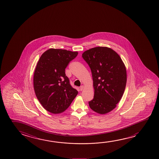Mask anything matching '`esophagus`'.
Instances as JSON below:
<instances>
[{"instance_id":"obj_1","label":"esophagus","mask_w":159,"mask_h":159,"mask_svg":"<svg viewBox=\"0 0 159 159\" xmlns=\"http://www.w3.org/2000/svg\"><path fill=\"white\" fill-rule=\"evenodd\" d=\"M84 88V87L83 85H82V86H81L80 87V90L81 91H82L83 90Z\"/></svg>"}]
</instances>
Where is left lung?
I'll use <instances>...</instances> for the list:
<instances>
[{"label": "left lung", "instance_id": "left-lung-1", "mask_svg": "<svg viewBox=\"0 0 159 159\" xmlns=\"http://www.w3.org/2000/svg\"><path fill=\"white\" fill-rule=\"evenodd\" d=\"M82 57L91 69L94 89L89 107L99 114H107L116 107L125 92V65L119 55L107 47L92 48Z\"/></svg>", "mask_w": 159, "mask_h": 159}]
</instances>
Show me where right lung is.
<instances>
[{"label":"right lung","mask_w":159,"mask_h":159,"mask_svg":"<svg viewBox=\"0 0 159 159\" xmlns=\"http://www.w3.org/2000/svg\"><path fill=\"white\" fill-rule=\"evenodd\" d=\"M78 52L50 48L40 57L34 73V87L39 103L48 111L58 114L70 106L78 92L65 74Z\"/></svg>","instance_id":"right-lung-1"}]
</instances>
